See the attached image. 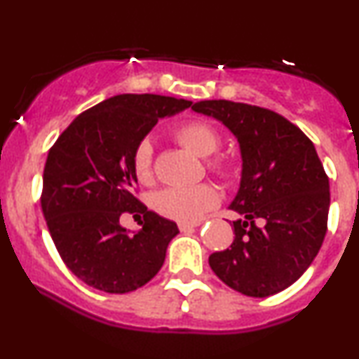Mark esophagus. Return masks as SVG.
Segmentation results:
<instances>
[{"label":"esophagus","instance_id":"34e87169","mask_svg":"<svg viewBox=\"0 0 359 359\" xmlns=\"http://www.w3.org/2000/svg\"><path fill=\"white\" fill-rule=\"evenodd\" d=\"M196 222H179V229L182 233H185V231H191V229H194L196 228Z\"/></svg>","mask_w":359,"mask_h":359}]
</instances>
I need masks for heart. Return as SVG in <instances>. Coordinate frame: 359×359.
Instances as JSON below:
<instances>
[{
  "label": "heart",
  "mask_w": 359,
  "mask_h": 359,
  "mask_svg": "<svg viewBox=\"0 0 359 359\" xmlns=\"http://www.w3.org/2000/svg\"><path fill=\"white\" fill-rule=\"evenodd\" d=\"M174 137L185 148L199 156H211L219 150L221 137L209 123L185 121L174 130ZM131 165L138 182L150 184L154 180V148L148 140H140L131 155ZM208 168L222 182H233L236 167L224 156H214L208 162ZM155 211L168 219L180 222H194L209 209L219 204V194L209 184L174 185L158 191L151 199Z\"/></svg>",
  "instance_id": "heart-1"
}]
</instances>
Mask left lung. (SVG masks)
Instances as JSON below:
<instances>
[{"label": "left lung", "mask_w": 359, "mask_h": 359, "mask_svg": "<svg viewBox=\"0 0 359 359\" xmlns=\"http://www.w3.org/2000/svg\"><path fill=\"white\" fill-rule=\"evenodd\" d=\"M238 138L243 172L231 209L234 240L209 257L222 282L248 297H269L302 277L319 253L331 194L314 143L275 111L226 100L199 101Z\"/></svg>", "instance_id": "1"}]
</instances>
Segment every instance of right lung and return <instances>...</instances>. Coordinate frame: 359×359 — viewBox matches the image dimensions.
Here are the masks:
<instances>
[{
    "instance_id": "add662e5",
    "label": "right lung",
    "mask_w": 359,
    "mask_h": 359,
    "mask_svg": "<svg viewBox=\"0 0 359 359\" xmlns=\"http://www.w3.org/2000/svg\"><path fill=\"white\" fill-rule=\"evenodd\" d=\"M191 104L158 94H118L81 113L48 150L43 217L62 262L88 285L126 294L162 269L179 229L137 197L131 155L160 118ZM125 212L144 216L138 233L118 224Z\"/></svg>"
}]
</instances>
